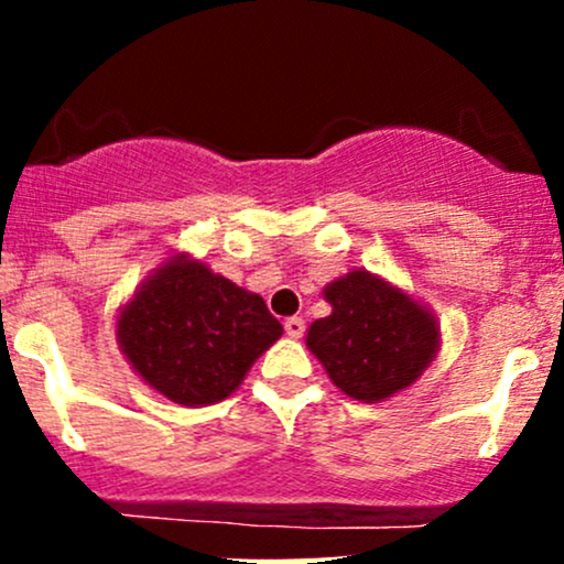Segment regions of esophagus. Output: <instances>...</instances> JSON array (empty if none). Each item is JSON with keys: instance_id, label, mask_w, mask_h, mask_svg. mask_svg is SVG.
Wrapping results in <instances>:
<instances>
[{"instance_id": "obj_1", "label": "esophagus", "mask_w": 564, "mask_h": 564, "mask_svg": "<svg viewBox=\"0 0 564 564\" xmlns=\"http://www.w3.org/2000/svg\"><path fill=\"white\" fill-rule=\"evenodd\" d=\"M283 329H286L289 338H300V335L305 333V318L303 316H289L286 322H283Z\"/></svg>"}]
</instances>
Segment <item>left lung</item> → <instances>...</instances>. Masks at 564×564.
Wrapping results in <instances>:
<instances>
[{
	"mask_svg": "<svg viewBox=\"0 0 564 564\" xmlns=\"http://www.w3.org/2000/svg\"><path fill=\"white\" fill-rule=\"evenodd\" d=\"M329 316L308 327L305 346L344 395L388 401L412 388L440 351V322L420 300L368 270L324 286Z\"/></svg>",
	"mask_w": 564,
	"mask_h": 564,
	"instance_id": "1",
	"label": "left lung"
}]
</instances>
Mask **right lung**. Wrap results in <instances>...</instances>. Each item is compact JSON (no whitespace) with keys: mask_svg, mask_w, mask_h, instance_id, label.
Here are the masks:
<instances>
[{"mask_svg":"<svg viewBox=\"0 0 564 564\" xmlns=\"http://www.w3.org/2000/svg\"><path fill=\"white\" fill-rule=\"evenodd\" d=\"M281 335L259 294L191 253L169 256L117 314L124 360L144 384L182 406L229 398Z\"/></svg>","mask_w":564,"mask_h":564,"instance_id":"1","label":"right lung"}]
</instances>
